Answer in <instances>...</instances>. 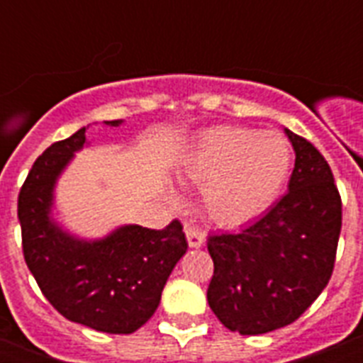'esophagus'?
<instances>
[{
	"mask_svg": "<svg viewBox=\"0 0 363 363\" xmlns=\"http://www.w3.org/2000/svg\"><path fill=\"white\" fill-rule=\"evenodd\" d=\"M185 234H187L189 247H192V249H198V247L203 245V242H205L203 230L196 229V227H185Z\"/></svg>",
	"mask_w": 363,
	"mask_h": 363,
	"instance_id": "esophagus-1",
	"label": "esophagus"
}]
</instances>
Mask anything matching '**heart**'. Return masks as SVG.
I'll return each instance as SVG.
<instances>
[{
	"label": "heart",
	"instance_id": "obj_1",
	"mask_svg": "<svg viewBox=\"0 0 363 363\" xmlns=\"http://www.w3.org/2000/svg\"><path fill=\"white\" fill-rule=\"evenodd\" d=\"M291 147L280 133L221 125L205 130L178 167L182 184L203 187L205 211L223 227L265 213L291 171ZM171 201H178L171 194Z\"/></svg>",
	"mask_w": 363,
	"mask_h": 363
}]
</instances>
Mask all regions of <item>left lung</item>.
<instances>
[{
    "mask_svg": "<svg viewBox=\"0 0 363 363\" xmlns=\"http://www.w3.org/2000/svg\"><path fill=\"white\" fill-rule=\"evenodd\" d=\"M296 152L289 192L238 233L211 234L207 301L227 329L264 335L306 313L335 269L342 198L320 150L285 129Z\"/></svg>",
    "mask_w": 363,
    "mask_h": 363,
    "instance_id": "8db88e82",
    "label": "left lung"
}]
</instances>
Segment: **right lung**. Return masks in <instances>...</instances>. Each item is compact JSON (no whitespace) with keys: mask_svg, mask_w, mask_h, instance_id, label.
I'll return each mask as SVG.
<instances>
[{"mask_svg":"<svg viewBox=\"0 0 363 363\" xmlns=\"http://www.w3.org/2000/svg\"><path fill=\"white\" fill-rule=\"evenodd\" d=\"M105 123L116 127L121 120ZM85 130L45 150L19 191L23 256L43 296L67 320L99 333L130 335L158 309L187 240L178 220L162 230L123 225L94 242L74 238L57 225L50 218L54 185L85 145Z\"/></svg>","mask_w":363,"mask_h":363,"instance_id":"add662e5","label":"right lung"}]
</instances>
